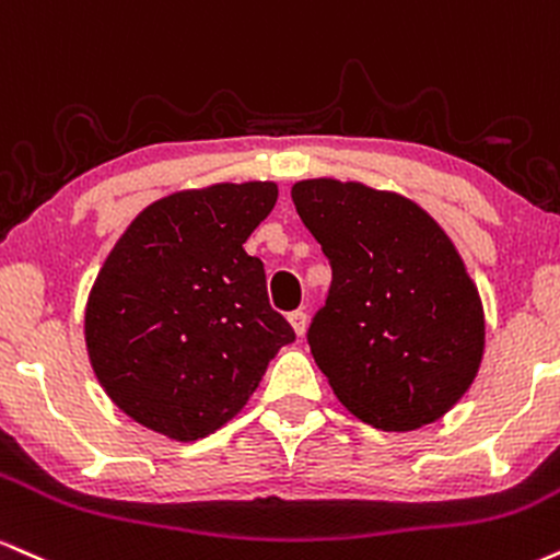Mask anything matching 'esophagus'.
Instances as JSON below:
<instances>
[{"mask_svg": "<svg viewBox=\"0 0 560 560\" xmlns=\"http://www.w3.org/2000/svg\"><path fill=\"white\" fill-rule=\"evenodd\" d=\"M288 322H291V327H293V332L299 335H304L306 332V325H308V317H306V312H291L288 314Z\"/></svg>", "mask_w": 560, "mask_h": 560, "instance_id": "obj_1", "label": "esophagus"}]
</instances>
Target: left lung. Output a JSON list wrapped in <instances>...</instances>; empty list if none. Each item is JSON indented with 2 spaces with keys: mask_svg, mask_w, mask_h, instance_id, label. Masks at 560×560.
Masks as SVG:
<instances>
[{
  "mask_svg": "<svg viewBox=\"0 0 560 560\" xmlns=\"http://www.w3.org/2000/svg\"><path fill=\"white\" fill-rule=\"evenodd\" d=\"M301 222L330 259L308 346L340 404L385 432L438 422L475 383L485 308L445 230L417 201L357 180L293 183Z\"/></svg>",
  "mask_w": 560,
  "mask_h": 560,
  "instance_id": "left-lung-1",
  "label": "left lung"
}]
</instances>
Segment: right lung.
<instances>
[{"instance_id":"obj_1","label":"right lung","mask_w":560,"mask_h":560,"mask_svg":"<svg viewBox=\"0 0 560 560\" xmlns=\"http://www.w3.org/2000/svg\"><path fill=\"white\" fill-rule=\"evenodd\" d=\"M278 183H212L151 201L98 269L83 335L104 393L151 432L194 443L238 413L295 338L243 243Z\"/></svg>"}]
</instances>
